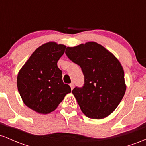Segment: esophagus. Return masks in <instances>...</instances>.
<instances>
[{"mask_svg":"<svg viewBox=\"0 0 146 146\" xmlns=\"http://www.w3.org/2000/svg\"><path fill=\"white\" fill-rule=\"evenodd\" d=\"M70 86H71V89H73V88H74V86H75V85H74V83H71L70 84Z\"/></svg>","mask_w":146,"mask_h":146,"instance_id":"esophagus-1","label":"esophagus"}]
</instances>
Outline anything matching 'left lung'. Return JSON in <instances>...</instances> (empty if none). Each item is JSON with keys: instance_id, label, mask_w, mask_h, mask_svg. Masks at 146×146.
Listing matches in <instances>:
<instances>
[{"instance_id": "8db88e82", "label": "left lung", "mask_w": 146, "mask_h": 146, "mask_svg": "<svg viewBox=\"0 0 146 146\" xmlns=\"http://www.w3.org/2000/svg\"><path fill=\"white\" fill-rule=\"evenodd\" d=\"M65 53L81 67L84 76V86L72 90L82 113L95 119L110 115L126 90L124 71L119 60L94 42L67 47Z\"/></svg>"}]
</instances>
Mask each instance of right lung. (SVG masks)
Wrapping results in <instances>:
<instances>
[{
  "label": "right lung",
  "instance_id": "add662e5",
  "mask_svg": "<svg viewBox=\"0 0 146 146\" xmlns=\"http://www.w3.org/2000/svg\"><path fill=\"white\" fill-rule=\"evenodd\" d=\"M65 49L66 46L53 42L42 44L18 73L17 86L22 100L37 113H51L71 93V87L64 84L62 73L57 64Z\"/></svg>",
  "mask_w": 146,
  "mask_h": 146
}]
</instances>
